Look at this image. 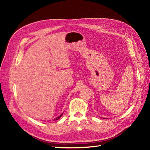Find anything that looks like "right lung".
Returning a JSON list of instances; mask_svg holds the SVG:
<instances>
[{
  "mask_svg": "<svg viewBox=\"0 0 150 150\" xmlns=\"http://www.w3.org/2000/svg\"><path fill=\"white\" fill-rule=\"evenodd\" d=\"M62 115H63V112L62 113V114H61V115H60L58 117H56V118H55V119H54V121H56V120H59V118H60V117H61V116H62Z\"/></svg>",
  "mask_w": 150,
  "mask_h": 150,
  "instance_id": "right-lung-1",
  "label": "right lung"
}]
</instances>
